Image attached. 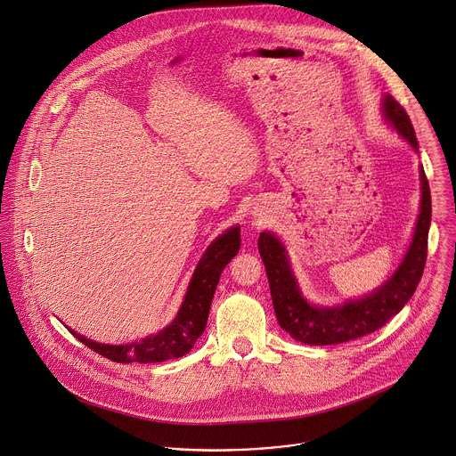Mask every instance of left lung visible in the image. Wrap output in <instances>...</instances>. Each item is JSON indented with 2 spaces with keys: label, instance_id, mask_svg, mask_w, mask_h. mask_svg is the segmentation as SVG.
<instances>
[{
  "label": "left lung",
  "instance_id": "1",
  "mask_svg": "<svg viewBox=\"0 0 456 456\" xmlns=\"http://www.w3.org/2000/svg\"><path fill=\"white\" fill-rule=\"evenodd\" d=\"M381 111L385 122L419 152L413 126L403 106L387 94L383 95ZM419 174L422 198L411 242L392 275L379 288L361 298H350L336 305H316L309 302L302 295L284 242L273 232L260 233L258 251L265 265L273 309L279 325L291 338L305 345L345 343L378 330L408 304L424 273L431 224V194L422 165Z\"/></svg>",
  "mask_w": 456,
  "mask_h": 456
}]
</instances>
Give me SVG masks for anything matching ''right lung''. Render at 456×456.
Masks as SVG:
<instances>
[{
	"label": "right lung",
	"mask_w": 456,
	"mask_h": 456,
	"mask_svg": "<svg viewBox=\"0 0 456 456\" xmlns=\"http://www.w3.org/2000/svg\"><path fill=\"white\" fill-rule=\"evenodd\" d=\"M240 248V226H232L221 233L198 262L185 298L174 320L156 334L126 345H108L71 330V334L91 350L115 362H161L165 359L183 357L192 350L198 338L205 332L208 313L219 277L228 262Z\"/></svg>",
	"instance_id": "obj_1"
}]
</instances>
